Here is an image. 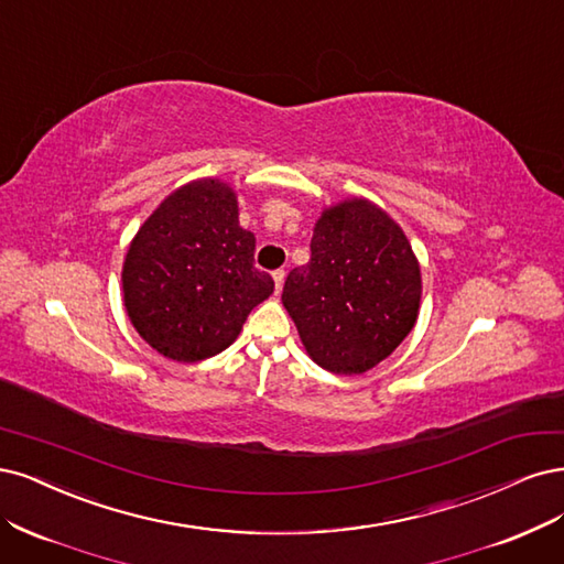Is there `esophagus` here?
<instances>
[{"label": "esophagus", "instance_id": "34e87169", "mask_svg": "<svg viewBox=\"0 0 564 564\" xmlns=\"http://www.w3.org/2000/svg\"><path fill=\"white\" fill-rule=\"evenodd\" d=\"M271 276H274V285H276V293H281V290H283V281H285V271H283V269H276V271H274V274H271Z\"/></svg>", "mask_w": 564, "mask_h": 564}]
</instances>
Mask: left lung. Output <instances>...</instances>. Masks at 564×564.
<instances>
[{
	"label": "left lung",
	"mask_w": 564,
	"mask_h": 564,
	"mask_svg": "<svg viewBox=\"0 0 564 564\" xmlns=\"http://www.w3.org/2000/svg\"><path fill=\"white\" fill-rule=\"evenodd\" d=\"M420 297L410 241L366 198L323 213L312 260L290 271L281 295L306 354L335 375H360L391 356L414 328Z\"/></svg>",
	"instance_id": "left-lung-1"
}]
</instances>
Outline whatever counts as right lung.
<instances>
[{
  "label": "right lung",
  "mask_w": 564,
  "mask_h": 564,
  "mask_svg": "<svg viewBox=\"0 0 564 564\" xmlns=\"http://www.w3.org/2000/svg\"><path fill=\"white\" fill-rule=\"evenodd\" d=\"M121 281L140 337L180 362L225 351L252 306L274 293L256 267V236L239 225L236 196L220 180L175 189L148 217Z\"/></svg>",
  "instance_id": "add662e5"
}]
</instances>
